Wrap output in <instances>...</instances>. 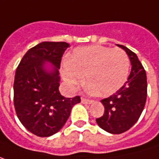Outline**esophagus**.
Masks as SVG:
<instances>
[{"mask_svg":"<svg viewBox=\"0 0 159 159\" xmlns=\"http://www.w3.org/2000/svg\"><path fill=\"white\" fill-rule=\"evenodd\" d=\"M81 102L83 103V104H91L93 101L92 100H90V99H86V98H84V97H82V99H81Z\"/></svg>","mask_w":159,"mask_h":159,"instance_id":"1","label":"esophagus"}]
</instances>
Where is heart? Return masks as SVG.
<instances>
[{"mask_svg":"<svg viewBox=\"0 0 159 159\" xmlns=\"http://www.w3.org/2000/svg\"><path fill=\"white\" fill-rule=\"evenodd\" d=\"M130 60L122 49L103 45L77 48L62 69V75L71 88L84 80L92 92L109 95L118 91L126 82Z\"/></svg>","mask_w":159,"mask_h":159,"instance_id":"b5f03b06","label":"heart"}]
</instances>
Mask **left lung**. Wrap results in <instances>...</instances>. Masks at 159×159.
Wrapping results in <instances>:
<instances>
[{
    "instance_id": "1",
    "label": "left lung",
    "mask_w": 159,
    "mask_h": 159,
    "mask_svg": "<svg viewBox=\"0 0 159 159\" xmlns=\"http://www.w3.org/2000/svg\"><path fill=\"white\" fill-rule=\"evenodd\" d=\"M117 45L126 52L132 68L122 87L116 94L101 100L105 113L96 118V123L111 134L124 133L137 123L145 107L148 94L146 71L137 54L124 45Z\"/></svg>"
}]
</instances>
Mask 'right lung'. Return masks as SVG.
I'll use <instances>...</instances> for the list:
<instances>
[{
	"label": "right lung",
	"mask_w": 159,
	"mask_h": 159,
	"mask_svg": "<svg viewBox=\"0 0 159 159\" xmlns=\"http://www.w3.org/2000/svg\"><path fill=\"white\" fill-rule=\"evenodd\" d=\"M69 47L65 42H43L22 57L15 73L13 102L22 125L38 137L57 133L67 121L72 107L81 102L79 95L66 98L59 92V71L63 54ZM55 67L44 69V62Z\"/></svg>",
	"instance_id": "right-lung-1"
}]
</instances>
